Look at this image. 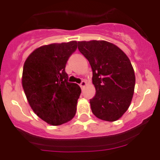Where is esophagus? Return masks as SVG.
<instances>
[{
  "instance_id": "34e87169",
  "label": "esophagus",
  "mask_w": 160,
  "mask_h": 160,
  "mask_svg": "<svg viewBox=\"0 0 160 160\" xmlns=\"http://www.w3.org/2000/svg\"><path fill=\"white\" fill-rule=\"evenodd\" d=\"M86 84H87V83H86V82H85L84 80H83V81H82L81 83H80V88H84L85 86H86Z\"/></svg>"
}]
</instances>
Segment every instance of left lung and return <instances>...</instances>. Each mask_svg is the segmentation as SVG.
<instances>
[{"instance_id": "left-lung-1", "label": "left lung", "mask_w": 160, "mask_h": 160, "mask_svg": "<svg viewBox=\"0 0 160 160\" xmlns=\"http://www.w3.org/2000/svg\"><path fill=\"white\" fill-rule=\"evenodd\" d=\"M78 49L89 61L96 94L90 100L93 114L114 122L128 110L135 84L133 67L125 53L106 41L78 42Z\"/></svg>"}]
</instances>
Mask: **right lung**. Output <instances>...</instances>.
Returning a JSON list of instances; mask_svg holds the SVG:
<instances>
[{
  "mask_svg": "<svg viewBox=\"0 0 160 160\" xmlns=\"http://www.w3.org/2000/svg\"><path fill=\"white\" fill-rule=\"evenodd\" d=\"M77 42L53 43L34 50L25 60L22 87L34 112L52 125L70 121L81 93L78 84L68 82L65 68Z\"/></svg>",
  "mask_w": 160,
  "mask_h": 160,
  "instance_id": "right-lung-1",
  "label": "right lung"
}]
</instances>
